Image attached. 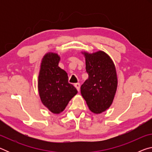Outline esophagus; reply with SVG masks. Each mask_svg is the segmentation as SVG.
Returning a JSON list of instances; mask_svg holds the SVG:
<instances>
[{"mask_svg": "<svg viewBox=\"0 0 152 152\" xmlns=\"http://www.w3.org/2000/svg\"><path fill=\"white\" fill-rule=\"evenodd\" d=\"M74 86L76 87V88L77 89V91H80V84L79 83L74 84Z\"/></svg>", "mask_w": 152, "mask_h": 152, "instance_id": "obj_1", "label": "esophagus"}]
</instances>
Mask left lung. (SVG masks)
<instances>
[{
	"label": "left lung",
	"mask_w": 152,
	"mask_h": 152,
	"mask_svg": "<svg viewBox=\"0 0 152 152\" xmlns=\"http://www.w3.org/2000/svg\"><path fill=\"white\" fill-rule=\"evenodd\" d=\"M88 78L80 87L82 96L89 109L96 114L109 109L117 87L115 64L104 51L92 54L84 53Z\"/></svg>",
	"instance_id": "left-lung-1"
}]
</instances>
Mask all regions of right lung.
<instances>
[{
    "instance_id": "obj_1",
    "label": "right lung",
    "mask_w": 152,
    "mask_h": 152,
    "mask_svg": "<svg viewBox=\"0 0 152 152\" xmlns=\"http://www.w3.org/2000/svg\"><path fill=\"white\" fill-rule=\"evenodd\" d=\"M60 57L48 53L43 57L38 78V90L42 102L51 112L60 113L72 98L76 88L68 82V74L58 66Z\"/></svg>"
}]
</instances>
